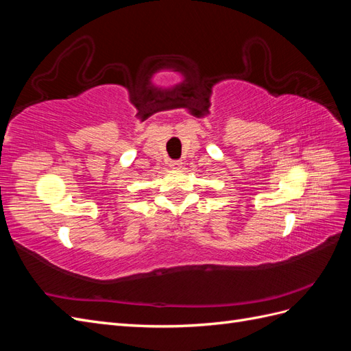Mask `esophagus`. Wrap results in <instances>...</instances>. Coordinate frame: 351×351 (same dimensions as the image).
Listing matches in <instances>:
<instances>
[{"label":"esophagus","instance_id":"34e87169","mask_svg":"<svg viewBox=\"0 0 351 351\" xmlns=\"http://www.w3.org/2000/svg\"><path fill=\"white\" fill-rule=\"evenodd\" d=\"M169 167H173V168H182V167H183V161H182V159H176V161L169 162Z\"/></svg>","mask_w":351,"mask_h":351}]
</instances>
